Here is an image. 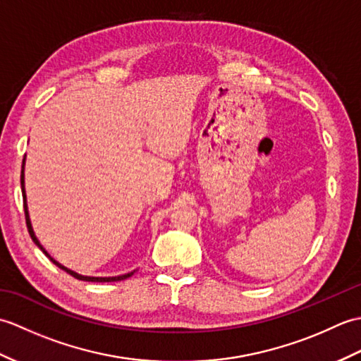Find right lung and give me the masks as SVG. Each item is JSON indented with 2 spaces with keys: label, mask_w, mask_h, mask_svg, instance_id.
<instances>
[{
  "label": "right lung",
  "mask_w": 361,
  "mask_h": 361,
  "mask_svg": "<svg viewBox=\"0 0 361 361\" xmlns=\"http://www.w3.org/2000/svg\"><path fill=\"white\" fill-rule=\"evenodd\" d=\"M23 169H25V159H23V166H21V192H23V206H25V216H26V225H27V231H29V234H30V237H32V240L35 242V245L37 247H40V250L44 252L46 256H48L54 264H56L59 268H62V270H65L66 273H70L71 276H74L75 279H80V281H88V282H114V281H122V279H127V278H130V276L133 274V271L132 273H127V274H122V276H114V278H91V276H80V274H78V273H74V271H71V270H68V268H65L63 265H60L59 262H56V260H54L48 252H46L44 250H43V247L40 243H38V240H37V237H35V234H34V231H32V226H30V220H29V214H27V206H26V194H25V175H23Z\"/></svg>",
  "instance_id": "1"
}]
</instances>
